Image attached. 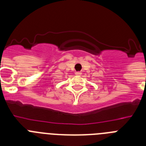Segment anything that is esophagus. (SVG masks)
<instances>
[{"label":"esophagus","mask_w":146,"mask_h":146,"mask_svg":"<svg viewBox=\"0 0 146 146\" xmlns=\"http://www.w3.org/2000/svg\"><path fill=\"white\" fill-rule=\"evenodd\" d=\"M75 74L76 75H81V72H76Z\"/></svg>","instance_id":"obj_1"}]
</instances>
